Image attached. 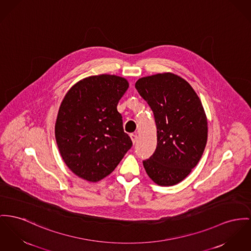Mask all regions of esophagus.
<instances>
[{
    "mask_svg": "<svg viewBox=\"0 0 251 251\" xmlns=\"http://www.w3.org/2000/svg\"><path fill=\"white\" fill-rule=\"evenodd\" d=\"M130 138H131V141H132V143L135 144V143L137 142L138 136H137V134H130Z\"/></svg>",
    "mask_w": 251,
    "mask_h": 251,
    "instance_id": "esophagus-1",
    "label": "esophagus"
}]
</instances>
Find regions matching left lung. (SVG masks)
Segmentation results:
<instances>
[{"label":"left lung","mask_w":251,"mask_h":251,"mask_svg":"<svg viewBox=\"0 0 251 251\" xmlns=\"http://www.w3.org/2000/svg\"><path fill=\"white\" fill-rule=\"evenodd\" d=\"M135 87L148 101L157 126V148L143 162L155 184H179L197 166L207 141V119L199 96L182 77L158 73Z\"/></svg>","instance_id":"obj_1"}]
</instances>
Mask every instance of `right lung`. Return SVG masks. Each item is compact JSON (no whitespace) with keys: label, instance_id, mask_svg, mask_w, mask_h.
<instances>
[{"label":"right lung","instance_id":"right-lung-1","mask_svg":"<svg viewBox=\"0 0 251 251\" xmlns=\"http://www.w3.org/2000/svg\"><path fill=\"white\" fill-rule=\"evenodd\" d=\"M128 86L117 75L89 76L73 84L61 102L56 143L67 167L85 181L108 176L132 147L117 110Z\"/></svg>","mask_w":251,"mask_h":251}]
</instances>
